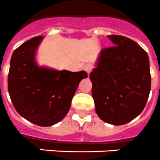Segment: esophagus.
Instances as JSON below:
<instances>
[{"label":"esophagus","instance_id":"esophagus-1","mask_svg":"<svg viewBox=\"0 0 160 160\" xmlns=\"http://www.w3.org/2000/svg\"><path fill=\"white\" fill-rule=\"evenodd\" d=\"M92 68H93V66L91 65V64H87V65L84 67V71L89 75V73L92 72Z\"/></svg>","mask_w":160,"mask_h":160}]
</instances>
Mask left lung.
<instances>
[{"label":"left lung","mask_w":160,"mask_h":160,"mask_svg":"<svg viewBox=\"0 0 160 160\" xmlns=\"http://www.w3.org/2000/svg\"><path fill=\"white\" fill-rule=\"evenodd\" d=\"M115 46L102 49L89 75L95 110L102 120L122 125L146 107L151 91L150 62L146 51L128 37L110 35Z\"/></svg>","instance_id":"left-lung-1"}]
</instances>
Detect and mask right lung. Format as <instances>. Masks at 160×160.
<instances>
[{
    "instance_id": "1",
    "label": "right lung",
    "mask_w": 160,
    "mask_h": 160,
    "mask_svg": "<svg viewBox=\"0 0 160 160\" xmlns=\"http://www.w3.org/2000/svg\"><path fill=\"white\" fill-rule=\"evenodd\" d=\"M43 37L24 42L14 51L8 75V91L14 108L28 121L52 126L69 111L84 71L72 72L39 67L35 54Z\"/></svg>"
}]
</instances>
